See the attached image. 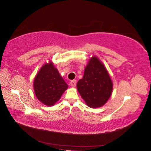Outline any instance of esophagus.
<instances>
[{
	"label": "esophagus",
	"instance_id": "1",
	"mask_svg": "<svg viewBox=\"0 0 151 151\" xmlns=\"http://www.w3.org/2000/svg\"><path fill=\"white\" fill-rule=\"evenodd\" d=\"M69 84L70 86H72V87H75L76 84V80H73V81H71L70 82Z\"/></svg>",
	"mask_w": 151,
	"mask_h": 151
}]
</instances>
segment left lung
Returning <instances> with one entry per match:
<instances>
[{"label": "left lung", "mask_w": 151, "mask_h": 151, "mask_svg": "<svg viewBox=\"0 0 151 151\" xmlns=\"http://www.w3.org/2000/svg\"><path fill=\"white\" fill-rule=\"evenodd\" d=\"M76 86L81 97L91 108L103 106L111 96L113 88L106 69L97 57L89 60L84 76Z\"/></svg>", "instance_id": "1"}]
</instances>
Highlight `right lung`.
Returning a JSON list of instances; mask_svg holds the SVG:
<instances>
[{"label": "right lung", "instance_id": "1", "mask_svg": "<svg viewBox=\"0 0 151 151\" xmlns=\"http://www.w3.org/2000/svg\"><path fill=\"white\" fill-rule=\"evenodd\" d=\"M68 86L52 63L44 65L34 82L35 94L47 106H52L60 99Z\"/></svg>", "mask_w": 151, "mask_h": 151}]
</instances>
